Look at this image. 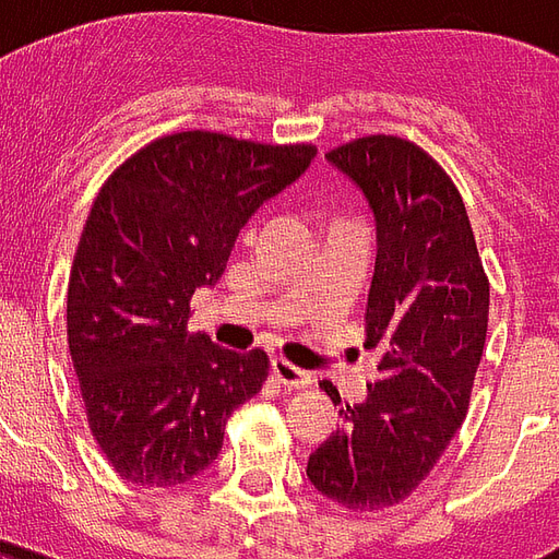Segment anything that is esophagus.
<instances>
[{"label": "esophagus", "mask_w": 559, "mask_h": 559, "mask_svg": "<svg viewBox=\"0 0 559 559\" xmlns=\"http://www.w3.org/2000/svg\"><path fill=\"white\" fill-rule=\"evenodd\" d=\"M272 376H275V382L284 384V388H308V384H311V373L293 367V364L284 361V358H272Z\"/></svg>", "instance_id": "esophagus-1"}]
</instances>
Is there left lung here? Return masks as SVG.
I'll return each instance as SVG.
<instances>
[{
	"label": "left lung",
	"instance_id": "8db88e82",
	"mask_svg": "<svg viewBox=\"0 0 559 559\" xmlns=\"http://www.w3.org/2000/svg\"><path fill=\"white\" fill-rule=\"evenodd\" d=\"M353 180L376 222V266L364 332L379 379L341 408L308 459V479L349 510L394 507L420 486L468 415L489 281L468 213L441 165L396 135H367L325 153ZM334 406L341 394L322 382Z\"/></svg>",
	"mask_w": 559,
	"mask_h": 559
}]
</instances>
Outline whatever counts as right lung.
<instances>
[{"label": "right lung", "mask_w": 559, "mask_h": 559, "mask_svg": "<svg viewBox=\"0 0 559 559\" xmlns=\"http://www.w3.org/2000/svg\"><path fill=\"white\" fill-rule=\"evenodd\" d=\"M311 144L177 132L130 156L94 201L68 284V343L97 444L121 477L177 486L222 450L234 408L266 379L263 349L189 334L248 218L296 183Z\"/></svg>", "instance_id": "right-lung-1"}]
</instances>
